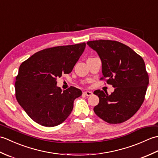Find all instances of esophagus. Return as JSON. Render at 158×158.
<instances>
[{
    "instance_id": "esophagus-1",
    "label": "esophagus",
    "mask_w": 158,
    "mask_h": 158,
    "mask_svg": "<svg viewBox=\"0 0 158 158\" xmlns=\"http://www.w3.org/2000/svg\"><path fill=\"white\" fill-rule=\"evenodd\" d=\"M83 94H85L87 96H91L93 95V93L92 92L85 91V92H83Z\"/></svg>"
}]
</instances>
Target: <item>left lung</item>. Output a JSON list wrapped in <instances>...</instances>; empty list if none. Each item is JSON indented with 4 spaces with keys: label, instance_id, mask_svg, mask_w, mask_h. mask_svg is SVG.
I'll list each match as a JSON object with an SVG mask.
<instances>
[{
    "label": "left lung",
    "instance_id": "obj_1",
    "mask_svg": "<svg viewBox=\"0 0 158 158\" xmlns=\"http://www.w3.org/2000/svg\"><path fill=\"white\" fill-rule=\"evenodd\" d=\"M98 53L102 61V77L115 90L109 95L97 89L99 103L94 111L100 118L112 124L131 118L141 106L149 84V75L142 57L123 43L111 40L87 42Z\"/></svg>",
    "mask_w": 158,
    "mask_h": 158
}]
</instances>
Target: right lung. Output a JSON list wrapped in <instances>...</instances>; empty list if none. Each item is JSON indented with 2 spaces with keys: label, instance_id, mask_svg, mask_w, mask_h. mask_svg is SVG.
<instances>
[{
  "label": "right lung",
  "instance_id": "add662e5",
  "mask_svg": "<svg viewBox=\"0 0 158 158\" xmlns=\"http://www.w3.org/2000/svg\"><path fill=\"white\" fill-rule=\"evenodd\" d=\"M85 45L82 43L43 49L20 65L15 78V97L36 123L53 127L69 116L74 100L82 92L73 86L62 91L56 85L57 79L72 71Z\"/></svg>",
  "mask_w": 158,
  "mask_h": 158
}]
</instances>
